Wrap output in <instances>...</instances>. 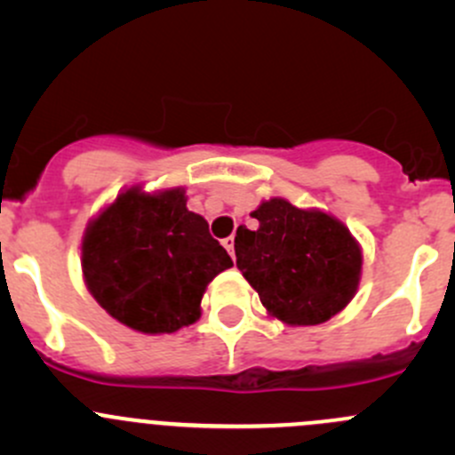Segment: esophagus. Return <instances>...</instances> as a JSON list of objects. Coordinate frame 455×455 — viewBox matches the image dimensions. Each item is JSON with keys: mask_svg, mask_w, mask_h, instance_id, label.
Listing matches in <instances>:
<instances>
[{"mask_svg": "<svg viewBox=\"0 0 455 455\" xmlns=\"http://www.w3.org/2000/svg\"><path fill=\"white\" fill-rule=\"evenodd\" d=\"M222 246H224V249L228 251V255L235 257V237H233V235L224 237V240H222Z\"/></svg>", "mask_w": 455, "mask_h": 455, "instance_id": "obj_1", "label": "esophagus"}]
</instances>
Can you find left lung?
<instances>
[{
	"mask_svg": "<svg viewBox=\"0 0 455 455\" xmlns=\"http://www.w3.org/2000/svg\"><path fill=\"white\" fill-rule=\"evenodd\" d=\"M251 218L259 227L237 228V268L268 316L286 325H319L355 299L363 249L341 220L283 198L261 200Z\"/></svg>",
	"mask_w": 455,
	"mask_h": 455,
	"instance_id": "1",
	"label": "left lung"
}]
</instances>
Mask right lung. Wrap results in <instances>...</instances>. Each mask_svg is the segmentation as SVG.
I'll use <instances>...</instances> for the list:
<instances>
[{
  "label": "right lung",
  "instance_id": "add662e5",
  "mask_svg": "<svg viewBox=\"0 0 455 455\" xmlns=\"http://www.w3.org/2000/svg\"><path fill=\"white\" fill-rule=\"evenodd\" d=\"M233 259L185 187H125L87 222L81 273L96 304L142 334H172L200 319L206 286Z\"/></svg>",
  "mask_w": 455,
  "mask_h": 455
}]
</instances>
